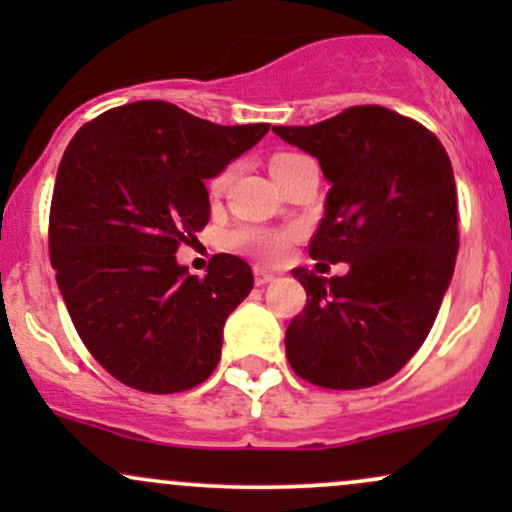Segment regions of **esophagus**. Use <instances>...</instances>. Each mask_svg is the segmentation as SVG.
<instances>
[{"label":"esophagus","mask_w":512,"mask_h":512,"mask_svg":"<svg viewBox=\"0 0 512 512\" xmlns=\"http://www.w3.org/2000/svg\"><path fill=\"white\" fill-rule=\"evenodd\" d=\"M274 279H276V274L267 272V269H255V284H257V286H267V284H272Z\"/></svg>","instance_id":"esophagus-1"}]
</instances>
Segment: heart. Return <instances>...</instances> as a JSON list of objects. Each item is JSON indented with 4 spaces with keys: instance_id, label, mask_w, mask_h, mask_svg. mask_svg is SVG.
Listing matches in <instances>:
<instances>
[{
    "instance_id": "b5f03b06",
    "label": "heart",
    "mask_w": 512,
    "mask_h": 512,
    "mask_svg": "<svg viewBox=\"0 0 512 512\" xmlns=\"http://www.w3.org/2000/svg\"><path fill=\"white\" fill-rule=\"evenodd\" d=\"M289 156V154H286ZM286 156H276L274 161ZM272 161V163H274ZM228 170H223L221 175H216L214 180L209 182V190L211 195H219V192L226 187L228 182ZM226 243L231 245L233 250L240 252H248V255L260 257L264 262H276L284 257L286 248H289V236L284 231H276V228H262V226H240L233 233H228Z\"/></svg>"
}]
</instances>
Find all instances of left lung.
<instances>
[{"instance_id":"8db88e82","label":"left lung","mask_w":512,"mask_h":512,"mask_svg":"<svg viewBox=\"0 0 512 512\" xmlns=\"http://www.w3.org/2000/svg\"><path fill=\"white\" fill-rule=\"evenodd\" d=\"M272 132L330 182L310 257L349 264L332 279L293 269L308 301L286 330L291 368L330 390L383 383L424 344L455 272L450 158L436 134L380 105Z\"/></svg>"}]
</instances>
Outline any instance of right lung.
<instances>
[{"mask_svg":"<svg viewBox=\"0 0 512 512\" xmlns=\"http://www.w3.org/2000/svg\"><path fill=\"white\" fill-rule=\"evenodd\" d=\"M267 132V122L223 127L137 101L69 142L52 192L50 262L81 342L120 383L168 395L214 373L252 269L223 252L199 279L175 252L207 226L204 182Z\"/></svg>","mask_w":512,"mask_h":512,"instance_id":"right-lung-1","label":"right lung"}]
</instances>
